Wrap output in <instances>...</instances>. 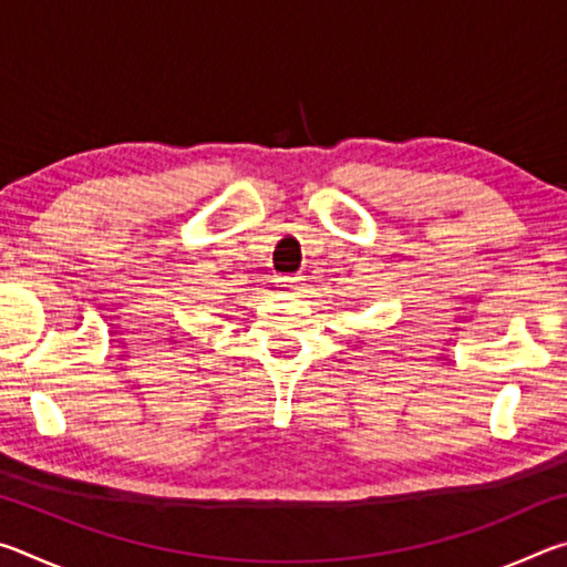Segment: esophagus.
I'll return each instance as SVG.
<instances>
[{
	"label": "esophagus",
	"mask_w": 567,
	"mask_h": 567,
	"mask_svg": "<svg viewBox=\"0 0 567 567\" xmlns=\"http://www.w3.org/2000/svg\"><path fill=\"white\" fill-rule=\"evenodd\" d=\"M280 282H282V287H287V290H297V287H300V282H302V277H297V275H282Z\"/></svg>",
	"instance_id": "obj_1"
}]
</instances>
